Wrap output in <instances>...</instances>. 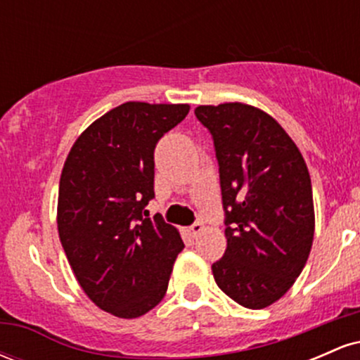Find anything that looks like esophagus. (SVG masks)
Masks as SVG:
<instances>
[{"instance_id":"esophagus-1","label":"esophagus","mask_w":360,"mask_h":360,"mask_svg":"<svg viewBox=\"0 0 360 360\" xmlns=\"http://www.w3.org/2000/svg\"><path fill=\"white\" fill-rule=\"evenodd\" d=\"M203 230H205L203 223L196 221V223H193L191 226H189V229H188V233L191 235V237H198V235H200L201 232H203Z\"/></svg>"}]
</instances>
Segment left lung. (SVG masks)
Returning a JSON list of instances; mask_svg holds the SVG:
<instances>
[{
    "label": "left lung",
    "mask_w": 360,
    "mask_h": 360,
    "mask_svg": "<svg viewBox=\"0 0 360 360\" xmlns=\"http://www.w3.org/2000/svg\"><path fill=\"white\" fill-rule=\"evenodd\" d=\"M220 167L226 250L218 288L250 309L278 301L307 264L315 233L311 179L300 148L266 111L245 103L198 106Z\"/></svg>",
    "instance_id": "obj_1"
}]
</instances>
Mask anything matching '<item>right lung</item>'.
I'll return each instance as SVG.
<instances>
[{"label": "right lung", "mask_w": 360, "mask_h": 360, "mask_svg": "<svg viewBox=\"0 0 360 360\" xmlns=\"http://www.w3.org/2000/svg\"><path fill=\"white\" fill-rule=\"evenodd\" d=\"M189 105L128 101L77 137L59 183L57 229L71 269L96 307L118 318L146 315L167 291L184 243L154 198L157 142Z\"/></svg>", "instance_id": "1"}]
</instances>
